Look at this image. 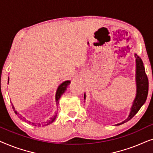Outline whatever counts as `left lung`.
<instances>
[{"label": "left lung", "instance_id": "left-lung-1", "mask_svg": "<svg viewBox=\"0 0 153 153\" xmlns=\"http://www.w3.org/2000/svg\"><path fill=\"white\" fill-rule=\"evenodd\" d=\"M136 58V86H137V93L136 97L134 100L132 105L130 108V112L127 119H125L122 123H118L116 125H122L123 123L127 122L135 116L136 114L139 111L140 108L143 105L147 99L148 93V79L147 75L146 74L145 68L143 66V62L141 58L134 53ZM86 95L84 93V100H85Z\"/></svg>", "mask_w": 153, "mask_h": 153}]
</instances>
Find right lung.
I'll return each mask as SVG.
<instances>
[{"mask_svg": "<svg viewBox=\"0 0 153 153\" xmlns=\"http://www.w3.org/2000/svg\"><path fill=\"white\" fill-rule=\"evenodd\" d=\"M7 83H9V78H8V81H7ZM70 80H67L65 81H64V82H62V83H60L59 86L57 88V91H56V96H55V99H56V105H58V102H59V100L60 97H61V95L63 94L65 91L67 90V88H68V85L70 84ZM12 108H13L14 113H15L16 115H17V116H19V118L20 119H22L25 122H26L27 123H28V124L30 125H35V126H38V127H40V126H46V125H48L49 124H51L53 122L54 120H55V119L56 118V116H57V113L56 112L55 115H53V116L51 117L49 120L45 121V122H43L42 123H32L30 122V121H29L28 120H26V118L24 117L22 115L19 114V113H18L15 110V108H14V106L13 105V104L12 103Z\"/></svg>", "mask_w": 153, "mask_h": 153, "instance_id": "add662e5", "label": "right lung"}]
</instances>
